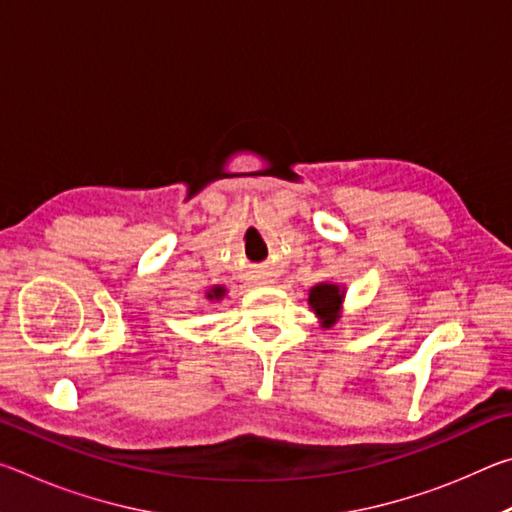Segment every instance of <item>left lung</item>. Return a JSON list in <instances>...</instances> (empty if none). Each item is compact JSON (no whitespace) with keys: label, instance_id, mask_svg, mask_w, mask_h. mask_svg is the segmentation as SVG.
Returning a JSON list of instances; mask_svg holds the SVG:
<instances>
[{"label":"left lung","instance_id":"obj_1","mask_svg":"<svg viewBox=\"0 0 512 512\" xmlns=\"http://www.w3.org/2000/svg\"><path fill=\"white\" fill-rule=\"evenodd\" d=\"M343 302V291L336 284H318L309 291V305L314 307L316 314L325 320V327H329L336 320Z\"/></svg>","mask_w":512,"mask_h":512}]
</instances>
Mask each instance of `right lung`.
I'll return each mask as SVG.
<instances>
[{
	"mask_svg": "<svg viewBox=\"0 0 512 512\" xmlns=\"http://www.w3.org/2000/svg\"><path fill=\"white\" fill-rule=\"evenodd\" d=\"M223 293H225V289H223V287H214L210 293H207V298H210V300H214V298L219 300V298L223 296Z\"/></svg>",
	"mask_w": 512,
	"mask_h": 512,
	"instance_id": "obj_1",
	"label": "right lung"
}]
</instances>
